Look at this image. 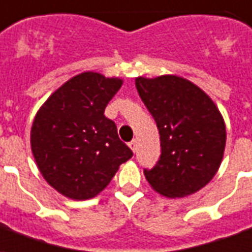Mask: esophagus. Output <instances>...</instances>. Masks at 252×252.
I'll return each mask as SVG.
<instances>
[{"label":"esophagus","instance_id":"1","mask_svg":"<svg viewBox=\"0 0 252 252\" xmlns=\"http://www.w3.org/2000/svg\"><path fill=\"white\" fill-rule=\"evenodd\" d=\"M128 146H130V149H131L134 153H135V150H137V141H135V139H133V141L128 144Z\"/></svg>","mask_w":252,"mask_h":252}]
</instances>
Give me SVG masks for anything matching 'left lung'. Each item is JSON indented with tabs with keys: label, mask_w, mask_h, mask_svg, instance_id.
Segmentation results:
<instances>
[{
	"label": "left lung",
	"mask_w": 252,
	"mask_h": 252,
	"mask_svg": "<svg viewBox=\"0 0 252 252\" xmlns=\"http://www.w3.org/2000/svg\"><path fill=\"white\" fill-rule=\"evenodd\" d=\"M135 87L159 131L161 156L145 177L162 196L180 199L214 179L223 159L225 125L203 90L176 75L135 79Z\"/></svg>",
	"instance_id": "obj_1"
}]
</instances>
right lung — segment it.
<instances>
[{
  "instance_id": "right-lung-1",
  "label": "right lung",
  "mask_w": 252,
  "mask_h": 252,
  "mask_svg": "<svg viewBox=\"0 0 252 252\" xmlns=\"http://www.w3.org/2000/svg\"><path fill=\"white\" fill-rule=\"evenodd\" d=\"M124 83L98 72L71 78L49 96L34 117L31 146L40 173L72 200L93 199L133 152L118 137L104 108Z\"/></svg>"
}]
</instances>
